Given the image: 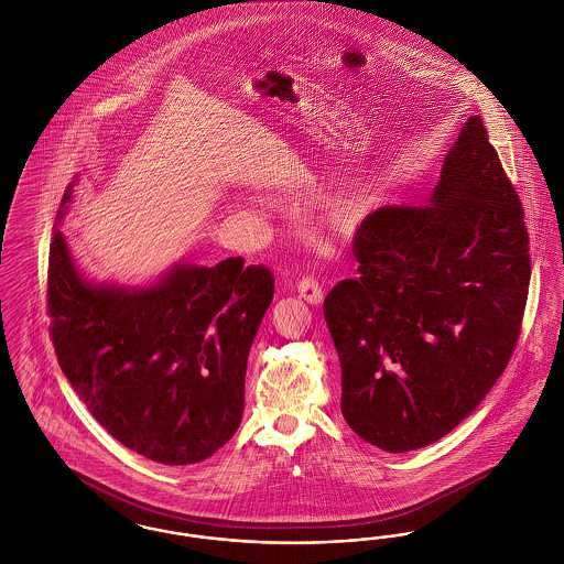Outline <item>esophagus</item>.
Masks as SVG:
<instances>
[{"label": "esophagus", "mask_w": 564, "mask_h": 564, "mask_svg": "<svg viewBox=\"0 0 564 564\" xmlns=\"http://www.w3.org/2000/svg\"><path fill=\"white\" fill-rule=\"evenodd\" d=\"M297 294L313 306H319L323 302L322 285L315 279H308V276L297 283Z\"/></svg>", "instance_id": "obj_1"}]
</instances>
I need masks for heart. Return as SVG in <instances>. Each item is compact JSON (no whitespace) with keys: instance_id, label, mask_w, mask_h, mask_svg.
Here are the masks:
<instances>
[{"instance_id":"heart-1","label":"heart","mask_w":564,"mask_h":564,"mask_svg":"<svg viewBox=\"0 0 564 564\" xmlns=\"http://www.w3.org/2000/svg\"><path fill=\"white\" fill-rule=\"evenodd\" d=\"M376 203H378V192L375 188L359 189L343 205V214L345 217H361L376 207Z\"/></svg>"}]
</instances>
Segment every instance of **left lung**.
Returning a JSON list of instances; mask_svg holds the SVG:
<instances>
[{
    "label": "left lung",
    "instance_id": "8db88e82",
    "mask_svg": "<svg viewBox=\"0 0 564 564\" xmlns=\"http://www.w3.org/2000/svg\"><path fill=\"white\" fill-rule=\"evenodd\" d=\"M359 276L323 315L350 430L387 453L430 446L467 419L516 347L529 232L482 118L448 150L425 207H382L357 228Z\"/></svg>",
    "mask_w": 564,
    "mask_h": 564
}]
</instances>
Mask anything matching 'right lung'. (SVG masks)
<instances>
[{"mask_svg": "<svg viewBox=\"0 0 564 564\" xmlns=\"http://www.w3.org/2000/svg\"><path fill=\"white\" fill-rule=\"evenodd\" d=\"M48 260L51 336L61 370L111 437L162 465L219 451L241 425L251 343L269 311V269L228 258L177 262L150 285L95 283L58 224Z\"/></svg>", "mask_w": 564, "mask_h": 564, "instance_id": "add662e5", "label": "right lung"}]
</instances>
